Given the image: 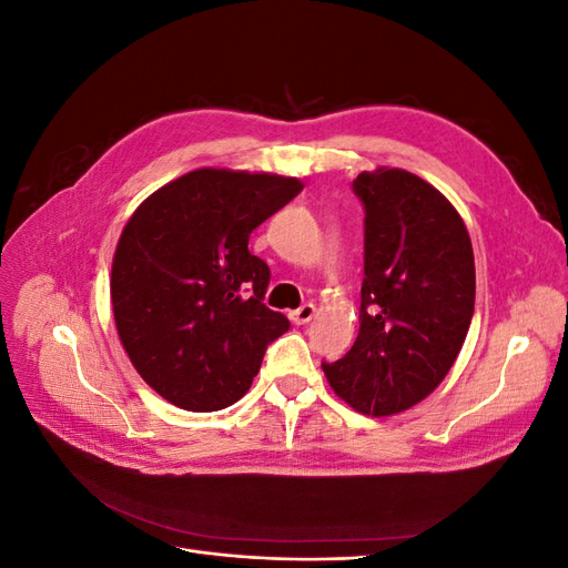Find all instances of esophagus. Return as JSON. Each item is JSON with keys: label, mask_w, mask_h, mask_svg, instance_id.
Here are the masks:
<instances>
[{"label": "esophagus", "mask_w": 568, "mask_h": 568, "mask_svg": "<svg viewBox=\"0 0 568 568\" xmlns=\"http://www.w3.org/2000/svg\"><path fill=\"white\" fill-rule=\"evenodd\" d=\"M313 317H315V305L313 303H305V305L298 307V311L288 313V320L294 324H307Z\"/></svg>", "instance_id": "obj_1"}]
</instances>
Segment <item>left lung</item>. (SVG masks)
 I'll return each instance as SVG.
<instances>
[{
	"instance_id": "obj_1",
	"label": "left lung",
	"mask_w": 568,
	"mask_h": 568,
	"mask_svg": "<svg viewBox=\"0 0 568 568\" xmlns=\"http://www.w3.org/2000/svg\"><path fill=\"white\" fill-rule=\"evenodd\" d=\"M365 280L353 348L322 365L341 400L390 417L432 395L450 372L474 317L471 239L455 205L403 168L359 173Z\"/></svg>"
}]
</instances>
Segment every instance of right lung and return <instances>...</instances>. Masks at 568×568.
<instances>
[{
	"label": "right lung",
	"instance_id": "obj_1",
	"mask_svg": "<svg viewBox=\"0 0 568 568\" xmlns=\"http://www.w3.org/2000/svg\"><path fill=\"white\" fill-rule=\"evenodd\" d=\"M301 189L298 178L199 168L136 205L113 255V320L130 363L168 403L230 407L288 329L263 303L270 267L248 236Z\"/></svg>",
	"mask_w": 568,
	"mask_h": 568
}]
</instances>
